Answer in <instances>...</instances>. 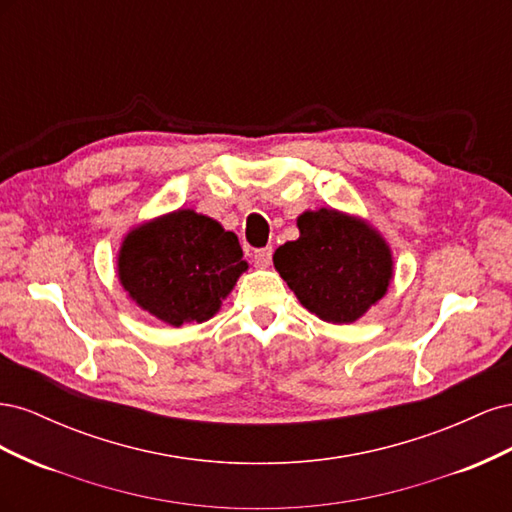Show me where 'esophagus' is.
I'll list each match as a JSON object with an SVG mask.
<instances>
[{
  "instance_id": "esophagus-1",
  "label": "esophagus",
  "mask_w": 512,
  "mask_h": 512,
  "mask_svg": "<svg viewBox=\"0 0 512 512\" xmlns=\"http://www.w3.org/2000/svg\"><path fill=\"white\" fill-rule=\"evenodd\" d=\"M271 256H273L271 247H262V250H256L254 252V265L258 269H269L271 267Z\"/></svg>"
}]
</instances>
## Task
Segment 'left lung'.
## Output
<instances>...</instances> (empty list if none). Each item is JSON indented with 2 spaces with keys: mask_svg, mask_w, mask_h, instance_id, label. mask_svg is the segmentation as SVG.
Here are the masks:
<instances>
[{
  "mask_svg": "<svg viewBox=\"0 0 512 512\" xmlns=\"http://www.w3.org/2000/svg\"><path fill=\"white\" fill-rule=\"evenodd\" d=\"M299 239L280 245L273 265L307 312L350 324L376 305L393 280V252L367 220L322 207L297 218Z\"/></svg>",
  "mask_w": 512,
  "mask_h": 512,
  "instance_id": "1",
  "label": "left lung"
}]
</instances>
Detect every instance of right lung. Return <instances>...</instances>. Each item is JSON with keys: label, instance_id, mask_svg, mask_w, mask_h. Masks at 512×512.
Instances as JSON below:
<instances>
[{"label": "right lung", "instance_id": "obj_1", "mask_svg": "<svg viewBox=\"0 0 512 512\" xmlns=\"http://www.w3.org/2000/svg\"><path fill=\"white\" fill-rule=\"evenodd\" d=\"M247 271L235 232L194 209L134 226L121 241L117 277L128 297L170 327L205 322Z\"/></svg>", "mask_w": 512, "mask_h": 512}]
</instances>
